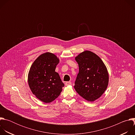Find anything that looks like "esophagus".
Segmentation results:
<instances>
[{
	"instance_id": "1",
	"label": "esophagus",
	"mask_w": 135,
	"mask_h": 135,
	"mask_svg": "<svg viewBox=\"0 0 135 135\" xmlns=\"http://www.w3.org/2000/svg\"><path fill=\"white\" fill-rule=\"evenodd\" d=\"M71 82H66L65 83V85H66V86H68V85H71Z\"/></svg>"
}]
</instances>
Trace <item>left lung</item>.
<instances>
[{
  "label": "left lung",
  "mask_w": 135,
  "mask_h": 135,
  "mask_svg": "<svg viewBox=\"0 0 135 135\" xmlns=\"http://www.w3.org/2000/svg\"><path fill=\"white\" fill-rule=\"evenodd\" d=\"M79 73L74 88L82 97L89 102L98 99L106 90L109 80L107 68L95 53L85 51L75 57Z\"/></svg>",
  "instance_id": "8db88e82"
}]
</instances>
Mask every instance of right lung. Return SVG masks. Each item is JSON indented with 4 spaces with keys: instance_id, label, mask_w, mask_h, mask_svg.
I'll return each instance as SVG.
<instances>
[{
    "instance_id": "1",
    "label": "right lung",
    "mask_w": 135,
    "mask_h": 135,
    "mask_svg": "<svg viewBox=\"0 0 135 135\" xmlns=\"http://www.w3.org/2000/svg\"><path fill=\"white\" fill-rule=\"evenodd\" d=\"M59 60L53 53L46 52L38 56L28 74V84L32 93L42 102L49 103L59 97L65 86L55 72Z\"/></svg>"
}]
</instances>
